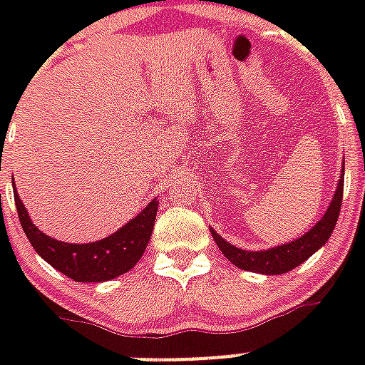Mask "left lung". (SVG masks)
Returning a JSON list of instances; mask_svg holds the SVG:
<instances>
[{
	"label": "left lung",
	"instance_id": "left-lung-1",
	"mask_svg": "<svg viewBox=\"0 0 365 365\" xmlns=\"http://www.w3.org/2000/svg\"><path fill=\"white\" fill-rule=\"evenodd\" d=\"M343 185H345V166H343L339 185H337V191H335L328 212L324 214L322 220L309 233H305L301 239L294 240V242L277 246V248L271 250H263V252H248V250L235 248L233 244L225 242L214 229H210L212 237H214L216 244L223 252V255L233 265L240 267L244 271L263 272V274H284V272L292 271L297 265H301L318 248H322L324 244L328 242V239L334 233L337 217H339L341 202H343Z\"/></svg>",
	"mask_w": 365,
	"mask_h": 365
}]
</instances>
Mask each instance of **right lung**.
Masks as SVG:
<instances>
[{
    "mask_svg": "<svg viewBox=\"0 0 365 365\" xmlns=\"http://www.w3.org/2000/svg\"><path fill=\"white\" fill-rule=\"evenodd\" d=\"M14 205L19 212L20 225L37 254L53 265L56 271L64 272L76 282H106L130 271L145 252L155 217H157V200L149 202L134 220L126 223L117 233L108 239L88 244H68L43 235L30 222L22 200L14 191Z\"/></svg>",
    "mask_w": 365,
    "mask_h": 365,
    "instance_id": "add662e5",
    "label": "right lung"
}]
</instances>
